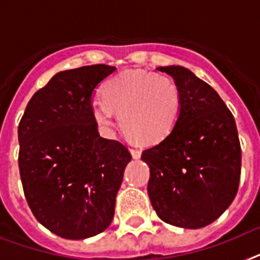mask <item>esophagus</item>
<instances>
[{
	"instance_id": "34e87169",
	"label": "esophagus",
	"mask_w": 260,
	"mask_h": 260,
	"mask_svg": "<svg viewBox=\"0 0 260 260\" xmlns=\"http://www.w3.org/2000/svg\"><path fill=\"white\" fill-rule=\"evenodd\" d=\"M130 153H132V155H133V158H134V159H139V158H141V151H139V150H137V149H130Z\"/></svg>"
}]
</instances>
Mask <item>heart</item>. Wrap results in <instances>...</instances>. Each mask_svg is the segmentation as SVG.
<instances>
[{
	"mask_svg": "<svg viewBox=\"0 0 260 260\" xmlns=\"http://www.w3.org/2000/svg\"><path fill=\"white\" fill-rule=\"evenodd\" d=\"M102 101L91 102V113L101 127L114 125L119 114L122 128L142 143H156L173 132L181 114L182 98L173 79L147 70H127L107 81Z\"/></svg>",
	"mask_w": 260,
	"mask_h": 260,
	"instance_id": "b5f03b06",
	"label": "heart"
}]
</instances>
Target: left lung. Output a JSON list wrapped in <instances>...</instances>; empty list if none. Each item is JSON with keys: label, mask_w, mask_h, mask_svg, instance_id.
<instances>
[{"label": "left lung", "mask_w": 260, "mask_h": 260, "mask_svg": "<svg viewBox=\"0 0 260 260\" xmlns=\"http://www.w3.org/2000/svg\"><path fill=\"white\" fill-rule=\"evenodd\" d=\"M179 87L173 132L145 150L150 202L164 222L201 229L229 209L241 179L242 150L231 111L209 83L183 66L156 68Z\"/></svg>", "instance_id": "obj_1"}]
</instances>
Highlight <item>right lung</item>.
<instances>
[{
  "instance_id": "obj_1",
  "label": "right lung",
  "mask_w": 260,
  "mask_h": 260,
  "mask_svg": "<svg viewBox=\"0 0 260 260\" xmlns=\"http://www.w3.org/2000/svg\"><path fill=\"white\" fill-rule=\"evenodd\" d=\"M114 66L57 73L31 96L18 125V166L36 219L65 239H86L110 226L127 147L100 137L94 89Z\"/></svg>"
}]
</instances>
